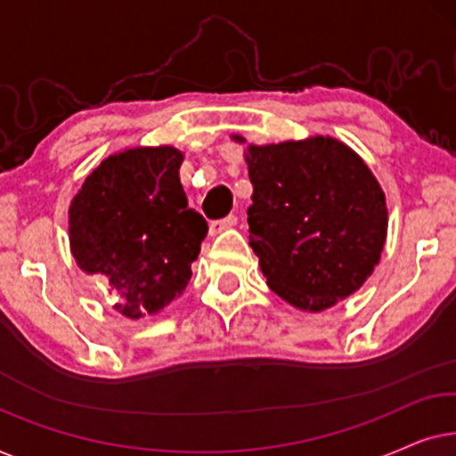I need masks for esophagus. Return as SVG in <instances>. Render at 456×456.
<instances>
[{"mask_svg":"<svg viewBox=\"0 0 456 456\" xmlns=\"http://www.w3.org/2000/svg\"><path fill=\"white\" fill-rule=\"evenodd\" d=\"M236 220H239V217H236L234 214H230V216H226V217H222V220H214V222L209 224V232H211V234H220L222 230L232 228L234 224H236Z\"/></svg>","mask_w":456,"mask_h":456,"instance_id":"34e87169","label":"esophagus"}]
</instances>
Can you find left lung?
Instances as JSON below:
<instances>
[{"label": "left lung", "mask_w": 456, "mask_h": 456, "mask_svg": "<svg viewBox=\"0 0 456 456\" xmlns=\"http://www.w3.org/2000/svg\"><path fill=\"white\" fill-rule=\"evenodd\" d=\"M247 164L248 240L270 289L305 311L353 295L379 261L388 224L384 192L363 159L314 136L251 145Z\"/></svg>", "instance_id": "left-lung-1"}]
</instances>
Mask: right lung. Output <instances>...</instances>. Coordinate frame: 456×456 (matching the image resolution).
Returning a JSON list of instances; mask_svg holds the SVG:
<instances>
[{
	"mask_svg": "<svg viewBox=\"0 0 456 456\" xmlns=\"http://www.w3.org/2000/svg\"><path fill=\"white\" fill-rule=\"evenodd\" d=\"M183 153L145 147L111 155L70 205L72 255L118 290L114 307L139 320L158 314L192 276L208 222L180 184Z\"/></svg>",
	"mask_w": 456,
	"mask_h": 456,
	"instance_id": "obj_1",
	"label": "right lung"
}]
</instances>
